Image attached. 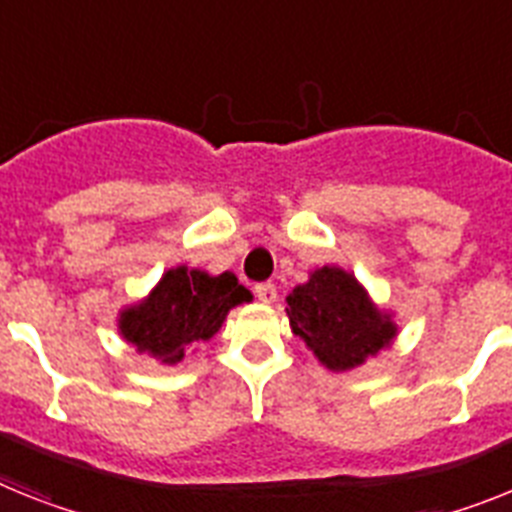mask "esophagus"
<instances>
[{
	"label": "esophagus",
	"instance_id": "1",
	"mask_svg": "<svg viewBox=\"0 0 512 512\" xmlns=\"http://www.w3.org/2000/svg\"><path fill=\"white\" fill-rule=\"evenodd\" d=\"M255 296L263 304H273V302H276L278 291H276V286H273V283L265 281V283H257V286H255Z\"/></svg>",
	"mask_w": 512,
	"mask_h": 512
}]
</instances>
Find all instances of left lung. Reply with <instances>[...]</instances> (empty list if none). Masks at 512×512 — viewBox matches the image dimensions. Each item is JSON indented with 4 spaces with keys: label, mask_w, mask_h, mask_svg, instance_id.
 Returning <instances> with one entry per match:
<instances>
[{
    "label": "left lung",
    "mask_w": 512,
    "mask_h": 512,
    "mask_svg": "<svg viewBox=\"0 0 512 512\" xmlns=\"http://www.w3.org/2000/svg\"><path fill=\"white\" fill-rule=\"evenodd\" d=\"M294 336L333 372H346L364 364L369 356L390 346L395 325L390 315L369 302L367 291L341 268H320L307 283L286 296Z\"/></svg>",
    "instance_id": "8db88e82"
}]
</instances>
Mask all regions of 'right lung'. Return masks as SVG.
<instances>
[{"label": "right lung", "instance_id": "1", "mask_svg": "<svg viewBox=\"0 0 512 512\" xmlns=\"http://www.w3.org/2000/svg\"><path fill=\"white\" fill-rule=\"evenodd\" d=\"M249 299L252 294L239 286L234 273L208 276L179 265L158 281L143 304L124 309L119 330L140 354L176 364L192 343L216 336L231 307Z\"/></svg>", "mask_w": 512, "mask_h": 512}]
</instances>
